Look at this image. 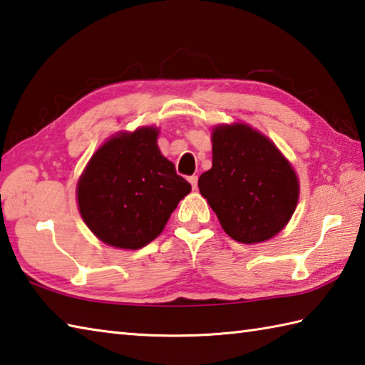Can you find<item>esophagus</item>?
<instances>
[{"label":"esophagus","mask_w":365,"mask_h":365,"mask_svg":"<svg viewBox=\"0 0 365 365\" xmlns=\"http://www.w3.org/2000/svg\"><path fill=\"white\" fill-rule=\"evenodd\" d=\"M188 180H190V183H191V187L196 190V187H197V175H191V177H188Z\"/></svg>","instance_id":"1"}]
</instances>
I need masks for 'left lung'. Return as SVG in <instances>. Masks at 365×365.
Wrapping results in <instances>:
<instances>
[{"label": "left lung", "mask_w": 365, "mask_h": 365, "mask_svg": "<svg viewBox=\"0 0 365 365\" xmlns=\"http://www.w3.org/2000/svg\"><path fill=\"white\" fill-rule=\"evenodd\" d=\"M212 156L197 187L225 232L242 244L280 232L296 210L299 180L274 142L244 123L218 125Z\"/></svg>", "instance_id": "left-lung-1"}]
</instances>
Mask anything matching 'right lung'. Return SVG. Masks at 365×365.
I'll use <instances>...</instances> for the list:
<instances>
[{
    "label": "right lung",
    "mask_w": 365,
    "mask_h": 365,
    "mask_svg": "<svg viewBox=\"0 0 365 365\" xmlns=\"http://www.w3.org/2000/svg\"><path fill=\"white\" fill-rule=\"evenodd\" d=\"M158 130L113 135L91 156L77 183L78 210L104 244L138 250L158 237L191 185L161 155Z\"/></svg>",
    "instance_id": "add662e5"
}]
</instances>
